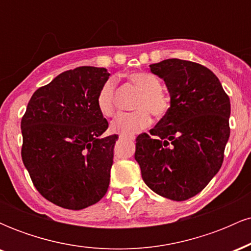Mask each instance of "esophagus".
Returning <instances> with one entry per match:
<instances>
[{
	"instance_id": "1",
	"label": "esophagus",
	"mask_w": 251,
	"mask_h": 251,
	"mask_svg": "<svg viewBox=\"0 0 251 251\" xmlns=\"http://www.w3.org/2000/svg\"><path fill=\"white\" fill-rule=\"evenodd\" d=\"M120 139H133V138L127 137V135H125V134H120Z\"/></svg>"
}]
</instances>
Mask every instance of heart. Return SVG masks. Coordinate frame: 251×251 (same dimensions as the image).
<instances>
[{"label":"heart","mask_w":251,"mask_h":251,"mask_svg":"<svg viewBox=\"0 0 251 251\" xmlns=\"http://www.w3.org/2000/svg\"><path fill=\"white\" fill-rule=\"evenodd\" d=\"M128 82L138 91L133 102L135 111L120 113L111 124V129L116 133L132 135L146 128L151 124V116L163 118L171 108V99L163 91L159 77L149 72H137L127 75ZM117 85L113 79L103 82L97 97V106L103 117H112L116 113Z\"/></svg>","instance_id":"heart-1"}]
</instances>
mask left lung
Returning <instances> with one entry per match:
<instances>
[{"instance_id": "left-lung-1", "label": "left lung", "mask_w": 251, "mask_h": 251, "mask_svg": "<svg viewBox=\"0 0 251 251\" xmlns=\"http://www.w3.org/2000/svg\"><path fill=\"white\" fill-rule=\"evenodd\" d=\"M150 68L168 86L171 108L150 134L138 135L134 157L150 189L186 201L220 171L230 135V99L218 77L197 62L168 59Z\"/></svg>"}]
</instances>
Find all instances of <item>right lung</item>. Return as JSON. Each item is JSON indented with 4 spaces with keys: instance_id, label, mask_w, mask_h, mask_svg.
Listing matches in <instances>:
<instances>
[{
    "instance_id": "1",
    "label": "right lung",
    "mask_w": 251,
    "mask_h": 251,
    "mask_svg": "<svg viewBox=\"0 0 251 251\" xmlns=\"http://www.w3.org/2000/svg\"><path fill=\"white\" fill-rule=\"evenodd\" d=\"M106 68L82 66L34 92L21 120V155L37 191L65 209L81 210L107 192L118 134L101 138L107 120L97 97Z\"/></svg>"
}]
</instances>
